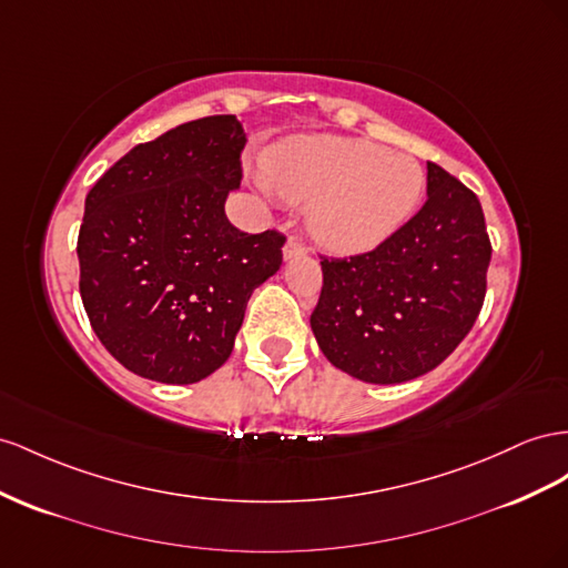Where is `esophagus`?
Instances as JSON below:
<instances>
[{"mask_svg": "<svg viewBox=\"0 0 568 568\" xmlns=\"http://www.w3.org/2000/svg\"><path fill=\"white\" fill-rule=\"evenodd\" d=\"M305 253H308V248H305V243L298 236H291L286 241V246H284V257L286 260L288 257H296V255H305Z\"/></svg>", "mask_w": 568, "mask_h": 568, "instance_id": "1", "label": "esophagus"}]
</instances>
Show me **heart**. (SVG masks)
<instances>
[{"label": "heart", "instance_id": "b5f03b06", "mask_svg": "<svg viewBox=\"0 0 568 568\" xmlns=\"http://www.w3.org/2000/svg\"><path fill=\"white\" fill-rule=\"evenodd\" d=\"M263 162L257 186L311 203V234L332 253L375 248L410 217L425 191L416 158L356 138L296 135L270 148Z\"/></svg>", "mask_w": 568, "mask_h": 568}]
</instances>
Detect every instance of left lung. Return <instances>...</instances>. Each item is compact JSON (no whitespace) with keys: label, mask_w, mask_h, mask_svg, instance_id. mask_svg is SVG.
<instances>
[{"label":"left lung","mask_w":568,"mask_h":568,"mask_svg":"<svg viewBox=\"0 0 568 568\" xmlns=\"http://www.w3.org/2000/svg\"><path fill=\"white\" fill-rule=\"evenodd\" d=\"M493 243L478 195L427 162V201L367 253L320 255L311 327L332 365L375 385L430 373L480 315Z\"/></svg>","instance_id":"left-lung-1"}]
</instances>
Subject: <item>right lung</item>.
Instances as JSON below:
<instances>
[{
    "label": "right lung",
    "instance_id": "obj_1",
    "mask_svg": "<svg viewBox=\"0 0 568 568\" xmlns=\"http://www.w3.org/2000/svg\"><path fill=\"white\" fill-rule=\"evenodd\" d=\"M248 138L234 114L189 121L135 145L85 195L81 298L126 371L191 385L232 356L253 288L282 265L277 229L226 220Z\"/></svg>",
    "mask_w": 568,
    "mask_h": 568
}]
</instances>
